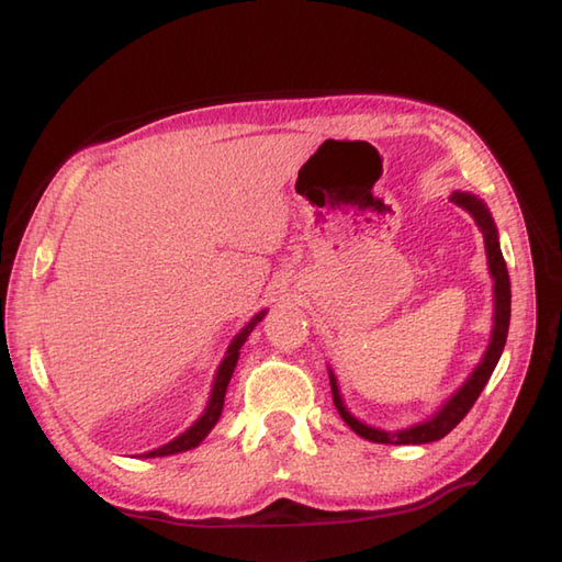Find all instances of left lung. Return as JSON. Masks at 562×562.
Segmentation results:
<instances>
[{
    "label": "left lung",
    "mask_w": 562,
    "mask_h": 562,
    "mask_svg": "<svg viewBox=\"0 0 562 562\" xmlns=\"http://www.w3.org/2000/svg\"><path fill=\"white\" fill-rule=\"evenodd\" d=\"M456 205H461L468 213L475 217V223L483 233L485 239V255H487V269L492 277V331H490V345L483 353V359L473 369V373L465 378L463 385L458 387L453 395H449V400L434 412L431 417L417 422V425L409 427H397V429H381V427H371L361 422L359 417H353L345 397L339 393V383L337 375L331 371V366H327L329 373V385H331V400H335V407L339 412V417L347 422L351 427V431H357L359 437L375 441V443H429V441H439L449 434L458 422H461L471 407L475 405L477 395L483 393L485 383L490 381L492 371L505 351L507 345V331H509V317H512V289H509V273H507V265L505 257H502L499 249V235H497V225L492 221V213L485 205L483 199H477L475 193L471 191H453L449 196Z\"/></svg>",
    "instance_id": "1"
}]
</instances>
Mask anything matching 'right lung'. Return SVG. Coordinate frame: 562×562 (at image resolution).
Segmentation results:
<instances>
[{
    "label": "right lung",
    "mask_w": 562,
    "mask_h": 562,
    "mask_svg": "<svg viewBox=\"0 0 562 562\" xmlns=\"http://www.w3.org/2000/svg\"><path fill=\"white\" fill-rule=\"evenodd\" d=\"M267 315V311H259L255 317L249 319V323L237 331L235 339L231 341V347H227L225 357L221 361V366H217L215 371V378H213V385H211V395H209V403H205V409L201 412V417L193 422V425L181 431L179 437L171 439L169 443L159 446V449H153L147 453H140L143 458H159V456H171V453H181V451H189V449H196V446L209 437L211 429L217 425V419H221L223 415V405H225V391H227V383H231L233 378V371L237 366V359H239V349H243V345L247 341V337L251 335V329H255L261 317Z\"/></svg>",
    "instance_id": "right-lung-1"
}]
</instances>
